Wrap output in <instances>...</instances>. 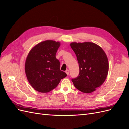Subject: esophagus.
<instances>
[{"label": "esophagus", "mask_w": 129, "mask_h": 129, "mask_svg": "<svg viewBox=\"0 0 129 129\" xmlns=\"http://www.w3.org/2000/svg\"><path fill=\"white\" fill-rule=\"evenodd\" d=\"M66 73L67 74V75H69V71L68 69L66 70Z\"/></svg>", "instance_id": "esophagus-1"}]
</instances>
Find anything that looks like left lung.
I'll return each instance as SVG.
<instances>
[{
	"label": "left lung",
	"instance_id": "obj_1",
	"mask_svg": "<svg viewBox=\"0 0 129 129\" xmlns=\"http://www.w3.org/2000/svg\"><path fill=\"white\" fill-rule=\"evenodd\" d=\"M79 62L80 73L72 81L76 89L84 93H91L102 85L107 77L109 62L100 46L91 42L71 43Z\"/></svg>",
	"mask_w": 129,
	"mask_h": 129
}]
</instances>
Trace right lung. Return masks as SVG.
Here are the masks:
<instances>
[{"instance_id":"add662e5","label":"right lung","mask_w":129,"mask_h":129,"mask_svg":"<svg viewBox=\"0 0 129 129\" xmlns=\"http://www.w3.org/2000/svg\"><path fill=\"white\" fill-rule=\"evenodd\" d=\"M60 42L52 40L42 41L30 49L25 64V71L29 84L36 90L49 92L67 74L60 70L56 53Z\"/></svg>"}]
</instances>
